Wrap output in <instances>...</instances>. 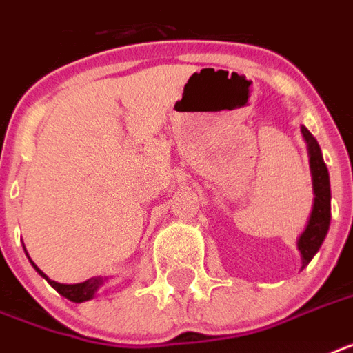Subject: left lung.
I'll return each mask as SVG.
<instances>
[{"label":"left lung","mask_w":353,"mask_h":353,"mask_svg":"<svg viewBox=\"0 0 353 353\" xmlns=\"http://www.w3.org/2000/svg\"><path fill=\"white\" fill-rule=\"evenodd\" d=\"M301 134L305 137L306 150H308V163H310L312 174V190H314V203L312 212L306 221L305 230L297 237V250L301 252V263L305 268L325 241L328 228H330V176L325 165L323 154H321L319 143L310 134L306 127H301Z\"/></svg>","instance_id":"1"}]
</instances>
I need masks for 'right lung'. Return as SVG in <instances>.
<instances>
[{"label":"right lung","mask_w":353,"mask_h":353,"mask_svg":"<svg viewBox=\"0 0 353 353\" xmlns=\"http://www.w3.org/2000/svg\"><path fill=\"white\" fill-rule=\"evenodd\" d=\"M25 254H27V250H25ZM27 257H28V254H27ZM28 261H30V265L36 268L37 274L48 281V285L52 286V288H56V290L59 292L63 297H67V299L72 301V303H85V301L94 299L97 294V290H99V288H101V286L108 281V277H92V279L85 281V283H76V285H63V283H57V281H52L48 276H45V274H43V272L39 270L36 265H34V261L30 259V257H28Z\"/></svg>","instance_id":"1"}]
</instances>
